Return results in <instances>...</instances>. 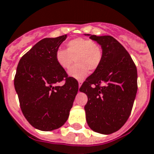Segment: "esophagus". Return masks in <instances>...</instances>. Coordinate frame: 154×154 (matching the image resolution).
I'll return each mask as SVG.
<instances>
[{"instance_id":"34e87169","label":"esophagus","mask_w":154,"mask_h":154,"mask_svg":"<svg viewBox=\"0 0 154 154\" xmlns=\"http://www.w3.org/2000/svg\"><path fill=\"white\" fill-rule=\"evenodd\" d=\"M82 83H83V82L82 81H79V88L81 87V85H82Z\"/></svg>"}]
</instances>
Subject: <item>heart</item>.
Returning <instances> with one entry per match:
<instances>
[{
  "label": "heart",
  "instance_id": "obj_1",
  "mask_svg": "<svg viewBox=\"0 0 154 154\" xmlns=\"http://www.w3.org/2000/svg\"><path fill=\"white\" fill-rule=\"evenodd\" d=\"M66 49L59 48L56 51V61L61 68L69 69L75 63L76 64L69 70L70 75L76 79H83L88 70L94 71L101 65L103 50L97 43L89 39L76 38L66 44Z\"/></svg>",
  "mask_w": 154,
  "mask_h": 154
}]
</instances>
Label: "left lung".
Returning <instances> with one entry per match:
<instances>
[{
	"label": "left lung",
	"instance_id": "obj_1",
	"mask_svg": "<svg viewBox=\"0 0 154 154\" xmlns=\"http://www.w3.org/2000/svg\"><path fill=\"white\" fill-rule=\"evenodd\" d=\"M90 38L102 47L103 60L79 91L88 98L84 106L88 126L95 132L110 134L118 131L130 117L137 91V67L114 37L91 35Z\"/></svg>",
	"mask_w": 154,
	"mask_h": 154
}]
</instances>
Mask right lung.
I'll return each instance as SVG.
<instances>
[{"label": "right lung", "mask_w": 154, "mask_h": 154, "mask_svg": "<svg viewBox=\"0 0 154 154\" xmlns=\"http://www.w3.org/2000/svg\"><path fill=\"white\" fill-rule=\"evenodd\" d=\"M67 35L45 38L20 60L14 78L22 113L38 130L50 131L62 126L79 90L78 81L69 77L56 61V51ZM62 81L63 86L58 85Z\"/></svg>", "instance_id": "right-lung-1"}]
</instances>
